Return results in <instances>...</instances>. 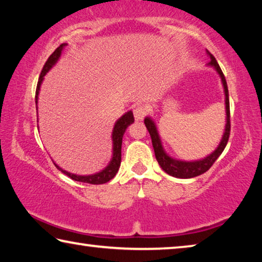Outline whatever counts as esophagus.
Masks as SVG:
<instances>
[{"label":"esophagus","instance_id":"obj_1","mask_svg":"<svg viewBox=\"0 0 262 262\" xmlns=\"http://www.w3.org/2000/svg\"><path fill=\"white\" fill-rule=\"evenodd\" d=\"M147 114H148V107L145 105H139L134 110V118L136 121L143 120Z\"/></svg>","mask_w":262,"mask_h":262}]
</instances>
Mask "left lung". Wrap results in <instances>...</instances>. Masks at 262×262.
Returning <instances> with one entry per match:
<instances>
[{
  "label": "left lung",
  "instance_id": "8db88e82",
  "mask_svg": "<svg viewBox=\"0 0 262 262\" xmlns=\"http://www.w3.org/2000/svg\"><path fill=\"white\" fill-rule=\"evenodd\" d=\"M207 53H208V55L210 56V62L208 64L216 69V72L220 74L222 83H223L224 94H225V110H227V125H225V132L223 134V137H222L220 145L217 147L215 151L210 154L209 156H207L206 158L201 159V161H195V162L177 161V159L170 157L165 151H164L162 141H161V139H159V135H158V132H157V128H156V125H155V122L150 118L144 119L145 127H147L149 134H150V136H151L155 156H156L158 164L161 165V167L166 172L167 174L176 177V178H184V179L185 178L186 179L194 178V177H198L202 173H205V172H207L212 166V164H214L216 159L220 157V155L223 152V150L225 147H227V143L229 141L231 123H230V103H229V90H228L227 81H225L224 74H223V72H222V69L220 68L219 63H217V61L214 57V55L210 54L208 51H207Z\"/></svg>",
  "mask_w": 262,
  "mask_h": 262
}]
</instances>
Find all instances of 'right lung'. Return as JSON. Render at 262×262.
I'll return each mask as SVG.
<instances>
[{
  "label": "right lung",
  "mask_w": 262,
  "mask_h": 262,
  "mask_svg": "<svg viewBox=\"0 0 262 262\" xmlns=\"http://www.w3.org/2000/svg\"><path fill=\"white\" fill-rule=\"evenodd\" d=\"M66 45H67V43H61V45L57 47L54 52L52 53L51 56L48 57L46 63L43 64L42 70L40 73V76H39L38 84H37V90H35V104L38 103V95H39V90H40V85H41L43 76H45L48 70H50L53 67V66L56 63V61L59 60V57L61 55V52H62V48H63ZM133 122H134V115H133L132 111L127 112L126 114H123L122 117L119 119L117 122H115L114 128H113V133H112L113 156H112V159H111L108 165L106 166L103 171L98 172V173L91 174V176H77V174H73V173H70V172L62 170V168L57 166L55 163H54V165L56 166L57 170H60L62 173L68 176L69 178H72L73 180L81 181V183L92 184V185H100V184L107 183V181H110L111 179L114 178V176L117 174L119 167H120L122 136H123V134H125L127 127L132 125Z\"/></svg>",
  "instance_id": "right-lung-1"
}]
</instances>
